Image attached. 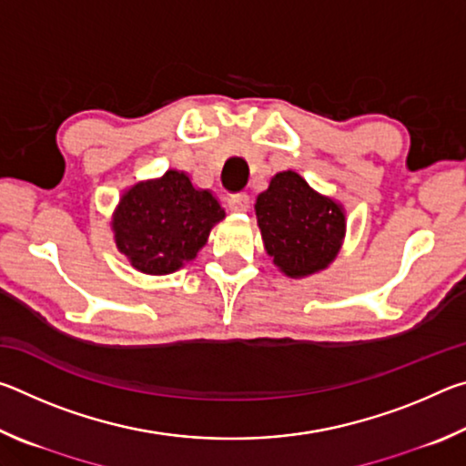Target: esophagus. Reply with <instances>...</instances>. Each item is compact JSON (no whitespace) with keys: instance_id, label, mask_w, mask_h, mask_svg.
I'll return each mask as SVG.
<instances>
[{"instance_id":"34e87169","label":"esophagus","mask_w":466,"mask_h":466,"mask_svg":"<svg viewBox=\"0 0 466 466\" xmlns=\"http://www.w3.org/2000/svg\"><path fill=\"white\" fill-rule=\"evenodd\" d=\"M228 205H230L232 211H248V208H250V197H248L247 193L232 195L230 199H228Z\"/></svg>"}]
</instances>
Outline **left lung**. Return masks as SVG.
Instances as JSON below:
<instances>
[{"instance_id": "left-lung-1", "label": "left lung", "mask_w": 466, "mask_h": 466, "mask_svg": "<svg viewBox=\"0 0 466 466\" xmlns=\"http://www.w3.org/2000/svg\"><path fill=\"white\" fill-rule=\"evenodd\" d=\"M255 211L267 252L289 278L317 273L337 257L345 234L341 205L314 193L296 172L275 175Z\"/></svg>"}]
</instances>
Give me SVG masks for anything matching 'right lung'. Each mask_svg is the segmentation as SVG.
I'll return each mask as SVG.
<instances>
[{
	"label": "right lung",
	"mask_w": 466,
	"mask_h": 466,
	"mask_svg": "<svg viewBox=\"0 0 466 466\" xmlns=\"http://www.w3.org/2000/svg\"><path fill=\"white\" fill-rule=\"evenodd\" d=\"M226 211L211 191L188 175L168 170L157 180L131 187L115 211L116 247L147 275H167L191 261Z\"/></svg>",
	"instance_id": "obj_1"
}]
</instances>
